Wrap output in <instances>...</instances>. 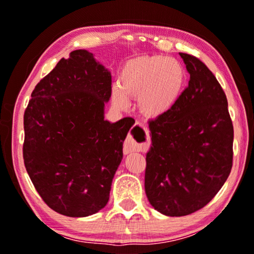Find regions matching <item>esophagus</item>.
I'll return each mask as SVG.
<instances>
[{
    "label": "esophagus",
    "instance_id": "esophagus-1",
    "mask_svg": "<svg viewBox=\"0 0 254 254\" xmlns=\"http://www.w3.org/2000/svg\"><path fill=\"white\" fill-rule=\"evenodd\" d=\"M135 126L141 127V125L136 124ZM140 148H141L140 144L136 143V142L134 141V138L131 137V135H128L126 141H125V143H124V152H125V154H129V152L134 151V150H138Z\"/></svg>",
    "mask_w": 254,
    "mask_h": 254
}]
</instances>
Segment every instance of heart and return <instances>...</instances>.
Returning <instances> with one entry per match:
<instances>
[{
	"label": "heart",
	"instance_id": "b5f03b06",
	"mask_svg": "<svg viewBox=\"0 0 254 254\" xmlns=\"http://www.w3.org/2000/svg\"><path fill=\"white\" fill-rule=\"evenodd\" d=\"M186 71L180 61L161 55L140 57L121 68L119 86L113 90V100L127 106L128 97H137V107L149 117L168 112L182 96Z\"/></svg>",
	"mask_w": 254,
	"mask_h": 254
}]
</instances>
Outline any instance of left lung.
I'll return each mask as SVG.
<instances>
[{
    "label": "left lung",
    "instance_id": "left-lung-1",
    "mask_svg": "<svg viewBox=\"0 0 254 254\" xmlns=\"http://www.w3.org/2000/svg\"><path fill=\"white\" fill-rule=\"evenodd\" d=\"M189 86L168 112L149 121L145 194L168 216H185L216 195L232 168L234 126L227 96L206 64L179 53Z\"/></svg>",
    "mask_w": 254,
    "mask_h": 254
}]
</instances>
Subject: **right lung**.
Masks as SVG:
<instances>
[{"mask_svg":"<svg viewBox=\"0 0 254 254\" xmlns=\"http://www.w3.org/2000/svg\"><path fill=\"white\" fill-rule=\"evenodd\" d=\"M111 84V72L92 53L76 50L31 93L24 113V164L41 199L59 214L89 216L109 201L134 125L127 118L104 120Z\"/></svg>","mask_w":254,"mask_h":254,"instance_id":"1","label":"right lung"}]
</instances>
